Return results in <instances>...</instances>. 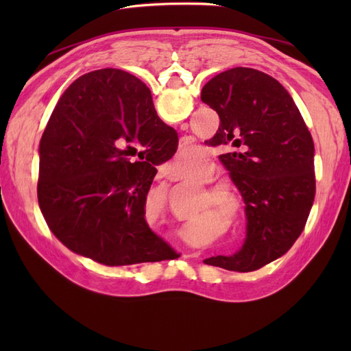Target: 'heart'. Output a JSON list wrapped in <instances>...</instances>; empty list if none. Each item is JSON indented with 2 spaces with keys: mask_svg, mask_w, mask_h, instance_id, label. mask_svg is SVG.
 <instances>
[{
  "mask_svg": "<svg viewBox=\"0 0 351 351\" xmlns=\"http://www.w3.org/2000/svg\"><path fill=\"white\" fill-rule=\"evenodd\" d=\"M209 165H210V158L206 151L197 149V147H193V146H180L171 164L168 165V174L174 180H180V182L195 183L196 180H199V177H202V174L206 171ZM212 177H208V183ZM214 190L218 192L217 187H214ZM161 200L164 202V196ZM208 205L209 208H214L212 200ZM192 226L193 224H190V227Z\"/></svg>",
  "mask_w": 351,
  "mask_h": 351,
  "instance_id": "heart-1",
  "label": "heart"
}]
</instances>
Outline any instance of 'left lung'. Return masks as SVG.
<instances>
[{
    "instance_id": "obj_1",
    "label": "left lung",
    "mask_w": 351,
    "mask_h": 351,
    "mask_svg": "<svg viewBox=\"0 0 351 351\" xmlns=\"http://www.w3.org/2000/svg\"><path fill=\"white\" fill-rule=\"evenodd\" d=\"M200 99L219 115L208 145L239 149L219 159L240 190L247 218L241 249L204 262L256 271L289 252L311 214L316 190L312 136L291 95L259 70L222 71L205 84Z\"/></svg>"
}]
</instances>
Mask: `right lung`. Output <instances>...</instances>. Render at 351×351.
I'll use <instances>...</instances> for the list:
<instances>
[{"mask_svg":"<svg viewBox=\"0 0 351 351\" xmlns=\"http://www.w3.org/2000/svg\"><path fill=\"white\" fill-rule=\"evenodd\" d=\"M176 142L133 74L102 69L74 80L39 143L38 202L49 230L107 267L178 258L145 219L155 165L176 154Z\"/></svg>","mask_w":351,"mask_h":351,"instance_id":"right-lung-1","label":"right lung"}]
</instances>
